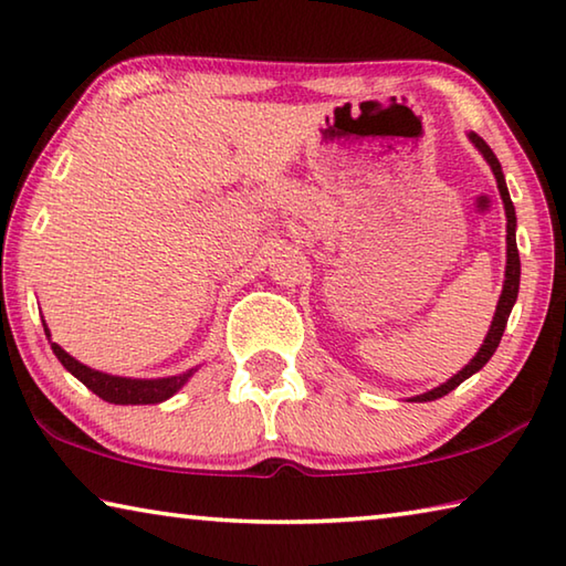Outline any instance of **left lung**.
Segmentation results:
<instances>
[{
  "label": "left lung",
  "instance_id": "8db88e82",
  "mask_svg": "<svg viewBox=\"0 0 566 566\" xmlns=\"http://www.w3.org/2000/svg\"><path fill=\"white\" fill-rule=\"evenodd\" d=\"M469 139H472V145L479 151H482L484 159L490 161V167H492L494 177H496V187H500V195H502V202H504V212H506V272H504V286H502L500 302H496V312H494L492 327H490V332H486L484 344L474 354V359L469 361L462 371H457L452 379H447L444 385L434 387L432 391H424V395H419V397H411V401H434L439 397H444V395H449V391L462 385L464 379L472 377L474 371L482 369L484 364L492 359V354L496 352V347H500L502 334H504V327H506V319H510L512 306L516 302V294H520V249H516V234H514L516 232V214H514V205H512L510 189H506V181H504V171H502L500 159L494 157V151L490 149V145H486L482 137H479V134L469 132Z\"/></svg>",
  "mask_w": 566,
  "mask_h": 566
}]
</instances>
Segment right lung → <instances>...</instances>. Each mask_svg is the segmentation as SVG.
Wrapping results in <instances>:
<instances>
[{
  "mask_svg": "<svg viewBox=\"0 0 566 566\" xmlns=\"http://www.w3.org/2000/svg\"><path fill=\"white\" fill-rule=\"evenodd\" d=\"M44 332L46 337H50L46 324H44ZM52 352L56 354V359L64 364L66 371H72L84 387L92 389L94 395L102 397L104 401H109V405H159V401L177 395V391L187 385V379L195 375V369H189L185 375L161 377V379L114 377V375H104V371H97V369H90L87 364L76 361L54 342H52Z\"/></svg>",
  "mask_w": 566,
  "mask_h": 566,
  "instance_id": "obj_1",
  "label": "right lung"
}]
</instances>
